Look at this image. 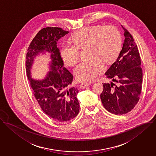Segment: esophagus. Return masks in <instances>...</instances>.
I'll return each instance as SVG.
<instances>
[{
    "mask_svg": "<svg viewBox=\"0 0 156 156\" xmlns=\"http://www.w3.org/2000/svg\"><path fill=\"white\" fill-rule=\"evenodd\" d=\"M91 84L90 83H82L80 85V87L81 89H84V88H86L87 87H88L89 86H90Z\"/></svg>",
    "mask_w": 156,
    "mask_h": 156,
    "instance_id": "obj_1",
    "label": "esophagus"
}]
</instances>
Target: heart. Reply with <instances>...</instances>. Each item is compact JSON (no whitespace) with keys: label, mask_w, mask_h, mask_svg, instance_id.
I'll use <instances>...</instances> for the list:
<instances>
[{"label":"heart","mask_w":156,"mask_h":156,"mask_svg":"<svg viewBox=\"0 0 156 156\" xmlns=\"http://www.w3.org/2000/svg\"><path fill=\"white\" fill-rule=\"evenodd\" d=\"M73 44L62 43L60 56L64 63L72 66L78 62L80 49H88L89 61L80 62L74 70L78 80L91 81L104 69L105 64L114 62L122 49V37L114 26L85 27L71 37Z\"/></svg>","instance_id":"b5f03b06"}]
</instances>
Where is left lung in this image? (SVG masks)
<instances>
[{"label":"left lung","instance_id":"obj_1","mask_svg":"<svg viewBox=\"0 0 156 156\" xmlns=\"http://www.w3.org/2000/svg\"><path fill=\"white\" fill-rule=\"evenodd\" d=\"M125 40L121 52L105 72L108 78L116 81L103 83L100 97L104 108L115 115L130 112L139 100L142 83V69L137 46L133 36L122 25Z\"/></svg>","mask_w":156,"mask_h":156}]
</instances>
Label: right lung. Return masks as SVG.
I'll return each mask as SVG.
<instances>
[{"instance_id": "1", "label": "right lung", "mask_w": 156, "mask_h": 156, "mask_svg": "<svg viewBox=\"0 0 156 156\" xmlns=\"http://www.w3.org/2000/svg\"><path fill=\"white\" fill-rule=\"evenodd\" d=\"M69 32L58 27H47L37 33L27 54L26 70L33 93L41 110L58 122L69 121L80 112L76 98L78 90L70 87L72 74L64 67L57 41ZM49 52L51 55L50 71L41 80L31 78V66L39 53Z\"/></svg>"}]
</instances>
